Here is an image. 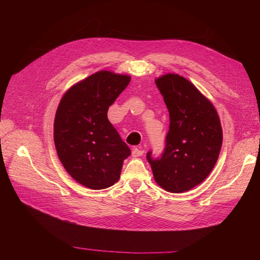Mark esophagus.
<instances>
[{
	"instance_id": "34e87169",
	"label": "esophagus",
	"mask_w": 260,
	"mask_h": 260,
	"mask_svg": "<svg viewBox=\"0 0 260 260\" xmlns=\"http://www.w3.org/2000/svg\"><path fill=\"white\" fill-rule=\"evenodd\" d=\"M143 153H144L143 149L138 148V147H135V148L132 149V156H133V157H139V156H142V155H143Z\"/></svg>"
}]
</instances>
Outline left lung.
Wrapping results in <instances>:
<instances>
[{"label": "left lung", "mask_w": 260, "mask_h": 260, "mask_svg": "<svg viewBox=\"0 0 260 260\" xmlns=\"http://www.w3.org/2000/svg\"><path fill=\"white\" fill-rule=\"evenodd\" d=\"M169 112V130L164 152H147L154 179L171 193L191 190L215 167L222 145L219 116L210 102L186 80L175 74L156 79Z\"/></svg>", "instance_id": "8db88e82"}]
</instances>
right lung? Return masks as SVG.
Here are the masks:
<instances>
[{"label": "right lung", "instance_id": "1", "mask_svg": "<svg viewBox=\"0 0 260 260\" xmlns=\"http://www.w3.org/2000/svg\"><path fill=\"white\" fill-rule=\"evenodd\" d=\"M130 77L103 70L72 86L60 100L54 120V142L68 174L92 190L120 178L129 146L107 118L108 107L127 88Z\"/></svg>", "mask_w": 260, "mask_h": 260}]
</instances>
